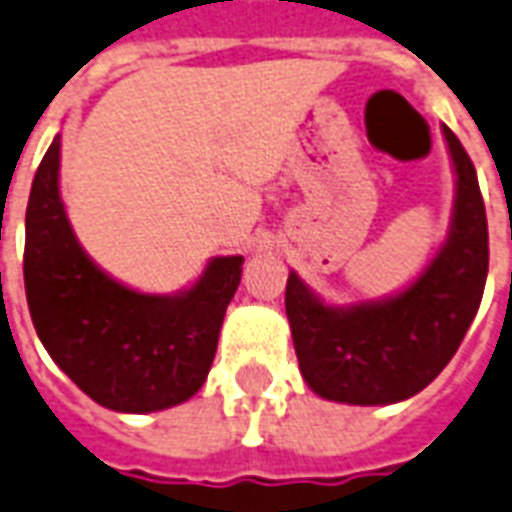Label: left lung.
<instances>
[{"mask_svg":"<svg viewBox=\"0 0 512 512\" xmlns=\"http://www.w3.org/2000/svg\"><path fill=\"white\" fill-rule=\"evenodd\" d=\"M456 165L448 241L404 293L377 304L325 306L295 274L285 309L304 380L323 399L393 404L420 393L456 355L478 314L488 274V222L478 173L442 127Z\"/></svg>","mask_w":512,"mask_h":512,"instance_id":"8db88e82","label":"left lung"}]
</instances>
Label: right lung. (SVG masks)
Masks as SVG:
<instances>
[{"mask_svg": "<svg viewBox=\"0 0 512 512\" xmlns=\"http://www.w3.org/2000/svg\"><path fill=\"white\" fill-rule=\"evenodd\" d=\"M244 257H214L181 295L113 282L86 257L59 198V135L26 206L24 285L34 331L70 380L116 412L168 410L206 382Z\"/></svg>", "mask_w": 512, "mask_h": 512, "instance_id": "obj_1", "label": "right lung"}]
</instances>
